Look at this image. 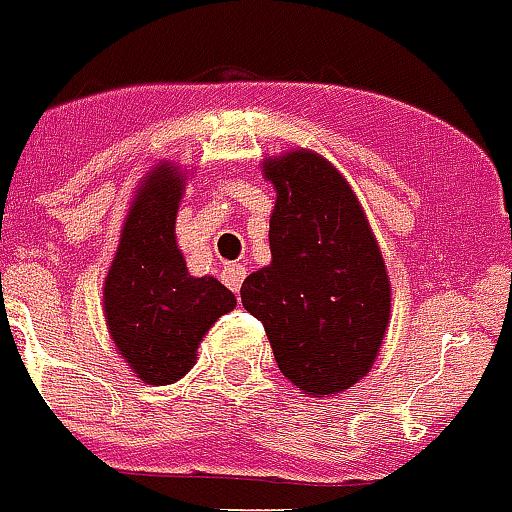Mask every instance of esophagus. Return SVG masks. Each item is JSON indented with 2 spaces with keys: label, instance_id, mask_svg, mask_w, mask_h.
I'll use <instances>...</instances> for the list:
<instances>
[{
  "label": "esophagus",
  "instance_id": "1",
  "mask_svg": "<svg viewBox=\"0 0 512 512\" xmlns=\"http://www.w3.org/2000/svg\"><path fill=\"white\" fill-rule=\"evenodd\" d=\"M220 277H223L225 287L233 289V292H238V289H241V284H243V279H246V266H243V264H225L223 274H220Z\"/></svg>",
  "mask_w": 512,
  "mask_h": 512
}]
</instances>
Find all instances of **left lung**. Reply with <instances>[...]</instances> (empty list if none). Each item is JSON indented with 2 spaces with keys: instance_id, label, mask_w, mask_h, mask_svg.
Masks as SVG:
<instances>
[{
  "instance_id": "1",
  "label": "left lung",
  "mask_w": 512,
  "mask_h": 512,
  "mask_svg": "<svg viewBox=\"0 0 512 512\" xmlns=\"http://www.w3.org/2000/svg\"><path fill=\"white\" fill-rule=\"evenodd\" d=\"M277 187L271 264L241 287L284 377L305 395H336L366 377L390 323V282L356 194L312 151L266 161Z\"/></svg>"
}]
</instances>
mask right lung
I'll use <instances>...</instances> for the list:
<instances>
[{"label": "right lung", "mask_w": 512, "mask_h": 512, "mask_svg": "<svg viewBox=\"0 0 512 512\" xmlns=\"http://www.w3.org/2000/svg\"><path fill=\"white\" fill-rule=\"evenodd\" d=\"M184 179L158 166L135 194L117 256L104 282L112 341L148 384L182 379L210 325L235 307V295L212 277H189L174 223Z\"/></svg>", "instance_id": "right-lung-1"}]
</instances>
